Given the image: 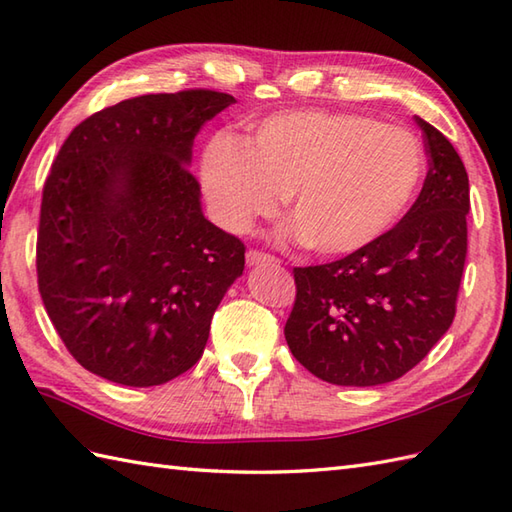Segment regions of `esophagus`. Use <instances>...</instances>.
<instances>
[{
	"label": "esophagus",
	"mask_w": 512,
	"mask_h": 512,
	"mask_svg": "<svg viewBox=\"0 0 512 512\" xmlns=\"http://www.w3.org/2000/svg\"><path fill=\"white\" fill-rule=\"evenodd\" d=\"M277 257H272L268 253H261V251H248L246 253V264L248 266H261V264H277Z\"/></svg>",
	"instance_id": "34e87169"
}]
</instances>
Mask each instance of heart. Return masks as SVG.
Wrapping results in <instances>:
<instances>
[{
  "label": "heart",
  "mask_w": 512,
  "mask_h": 512,
  "mask_svg": "<svg viewBox=\"0 0 512 512\" xmlns=\"http://www.w3.org/2000/svg\"><path fill=\"white\" fill-rule=\"evenodd\" d=\"M425 178L410 130L336 111L266 117L246 144L218 137L202 152L200 183L222 229L246 233L285 196L288 220L310 251H364L406 216Z\"/></svg>",
  "instance_id": "1"
}]
</instances>
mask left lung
Here are the masks:
<instances>
[{"instance_id": "obj_1", "label": "left lung", "mask_w": 512, "mask_h": 512, "mask_svg": "<svg viewBox=\"0 0 512 512\" xmlns=\"http://www.w3.org/2000/svg\"><path fill=\"white\" fill-rule=\"evenodd\" d=\"M430 172L417 202L364 251L294 268L285 340L336 386H379L417 366L456 316L467 257L469 176L449 139L421 117Z\"/></svg>"}]
</instances>
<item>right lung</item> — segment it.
Segmentation results:
<instances>
[{"instance_id": "right-lung-1", "label": "right lung", "mask_w": 512, "mask_h": 512, "mask_svg": "<svg viewBox=\"0 0 512 512\" xmlns=\"http://www.w3.org/2000/svg\"><path fill=\"white\" fill-rule=\"evenodd\" d=\"M233 95L189 89L124 100L65 139L43 187V305L80 366L122 386L189 371L244 244L211 224L189 172L202 124Z\"/></svg>"}]
</instances>
